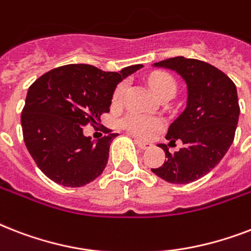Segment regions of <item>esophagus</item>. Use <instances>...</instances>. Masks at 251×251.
Segmentation results:
<instances>
[{"label": "esophagus", "instance_id": "esophagus-1", "mask_svg": "<svg viewBox=\"0 0 251 251\" xmlns=\"http://www.w3.org/2000/svg\"><path fill=\"white\" fill-rule=\"evenodd\" d=\"M135 145H137L141 150H147L151 147V145H150V143H146V142H141V141H135Z\"/></svg>", "mask_w": 251, "mask_h": 251}]
</instances>
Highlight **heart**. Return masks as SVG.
Returning a JSON list of instances; mask_svg holds the SVG:
<instances>
[{
	"label": "heart",
	"instance_id": "b5f03b06",
	"mask_svg": "<svg viewBox=\"0 0 251 251\" xmlns=\"http://www.w3.org/2000/svg\"><path fill=\"white\" fill-rule=\"evenodd\" d=\"M150 84L155 91V94L160 98L161 95L165 94H176L177 91V82L171 74L164 72L153 73L152 75L150 76ZM126 84L120 83L113 92V98L112 101L113 104L121 102L124 94H125ZM122 126L125 127L129 133L134 134L135 137L139 138H149L153 131H156L160 127V121L156 118L147 117L143 114L138 113H130L122 118L121 121Z\"/></svg>",
	"mask_w": 251,
	"mask_h": 251
}]
</instances>
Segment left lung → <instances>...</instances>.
I'll list each match as a JSON object with an SVG mask.
<instances>
[{"label":"left lung","mask_w":251,"mask_h":251,"mask_svg":"<svg viewBox=\"0 0 251 251\" xmlns=\"http://www.w3.org/2000/svg\"><path fill=\"white\" fill-rule=\"evenodd\" d=\"M153 66L182 76L187 101L165 137L171 143L182 142V147L171 153L167 146L159 145L167 160L151 171L167 182H193L212 171L233 143L240 116L236 84L218 68L194 58L175 57Z\"/></svg>","instance_id":"left-lung-1"}]
</instances>
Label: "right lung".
<instances>
[{
	"label": "right lung",
	"mask_w": 251,
	"mask_h": 251,
	"mask_svg": "<svg viewBox=\"0 0 251 251\" xmlns=\"http://www.w3.org/2000/svg\"><path fill=\"white\" fill-rule=\"evenodd\" d=\"M141 68L133 65L116 73L92 65H65L29 86L21 117L23 139L48 178L79 187L101 175L118 134L106 129V135L92 142L84 137L83 126L98 125L100 116L109 112L116 86Z\"/></svg>",
	"instance_id": "1"
}]
</instances>
